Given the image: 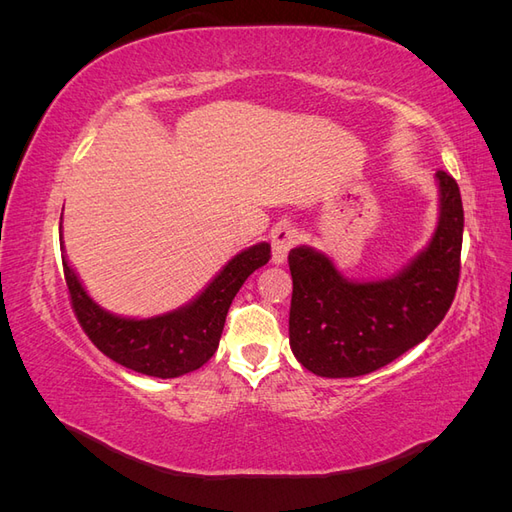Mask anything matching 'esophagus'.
Listing matches in <instances>:
<instances>
[{
  "label": "esophagus",
  "mask_w": 512,
  "mask_h": 512,
  "mask_svg": "<svg viewBox=\"0 0 512 512\" xmlns=\"http://www.w3.org/2000/svg\"><path fill=\"white\" fill-rule=\"evenodd\" d=\"M299 241V232L292 226H280L271 232V247H273V262L275 265H282L286 262L288 252Z\"/></svg>",
  "instance_id": "esophagus-1"
}]
</instances>
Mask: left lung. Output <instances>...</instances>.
<instances>
[{"mask_svg":"<svg viewBox=\"0 0 512 512\" xmlns=\"http://www.w3.org/2000/svg\"><path fill=\"white\" fill-rule=\"evenodd\" d=\"M436 179L438 228L425 250L389 280L352 282L312 247L290 250V348L312 374H371L421 344L446 316L459 284L463 205L451 175L438 170Z\"/></svg>","mask_w":512,"mask_h":512,"instance_id":"8db88e82","label":"left lung"}]
</instances>
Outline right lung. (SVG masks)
Returning a JSON list of instances; mask_svg holds the SVG:
<instances>
[{
	"mask_svg": "<svg viewBox=\"0 0 512 512\" xmlns=\"http://www.w3.org/2000/svg\"><path fill=\"white\" fill-rule=\"evenodd\" d=\"M269 258V243L247 247L213 277V282L192 303L143 320L108 314L89 297L66 256L61 262L74 316L100 352L138 374L179 378L203 367L215 354L232 299L247 277L267 265Z\"/></svg>",
	"mask_w": 512,
	"mask_h": 512,
	"instance_id": "obj_1",
	"label": "right lung"
}]
</instances>
